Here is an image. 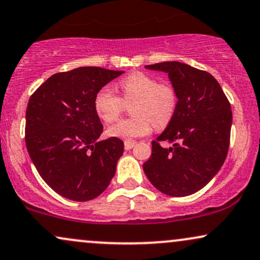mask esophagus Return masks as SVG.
Wrapping results in <instances>:
<instances>
[{"instance_id": "1", "label": "esophagus", "mask_w": 260, "mask_h": 260, "mask_svg": "<svg viewBox=\"0 0 260 260\" xmlns=\"http://www.w3.org/2000/svg\"><path fill=\"white\" fill-rule=\"evenodd\" d=\"M134 145H136V142H132V140H126V142H124V149L126 150L133 149Z\"/></svg>"}]
</instances>
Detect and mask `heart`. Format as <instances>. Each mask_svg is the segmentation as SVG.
Instances as JSON below:
<instances>
[{
    "label": "heart",
    "mask_w": 260,
    "mask_h": 260,
    "mask_svg": "<svg viewBox=\"0 0 260 260\" xmlns=\"http://www.w3.org/2000/svg\"><path fill=\"white\" fill-rule=\"evenodd\" d=\"M122 98L109 87H103L94 96L95 114L102 121L114 122L123 109L124 103H132L134 117L116 122L108 129V136L120 139H136L151 132L152 124L164 128L170 123L177 108V94L170 84L143 73H133L118 83Z\"/></svg>",
    "instance_id": "heart-1"
}]
</instances>
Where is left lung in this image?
Wrapping results in <instances>:
<instances>
[{
  "label": "left lung",
  "mask_w": 260,
  "mask_h": 260,
  "mask_svg": "<svg viewBox=\"0 0 260 260\" xmlns=\"http://www.w3.org/2000/svg\"><path fill=\"white\" fill-rule=\"evenodd\" d=\"M145 68L168 75L178 102L168 126L151 143L144 173L166 195H192L213 179L226 158L233 123L229 100L207 71L179 61ZM162 140L174 145L162 148Z\"/></svg>",
  "instance_id": "obj_1"
}]
</instances>
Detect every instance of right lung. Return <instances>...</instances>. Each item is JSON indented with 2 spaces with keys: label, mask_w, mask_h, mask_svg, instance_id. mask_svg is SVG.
Instances as JSON below:
<instances>
[{
  "label": "right lung",
  "mask_w": 260,
  "mask_h": 260,
  "mask_svg": "<svg viewBox=\"0 0 260 260\" xmlns=\"http://www.w3.org/2000/svg\"><path fill=\"white\" fill-rule=\"evenodd\" d=\"M124 71L96 67L54 74L31 95L25 143L41 178L73 201H89L109 186L123 142L99 140L103 124L94 96Z\"/></svg>",
  "instance_id": "right-lung-1"
}]
</instances>
